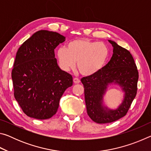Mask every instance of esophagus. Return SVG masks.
Returning a JSON list of instances; mask_svg holds the SVG:
<instances>
[{"mask_svg": "<svg viewBox=\"0 0 151 151\" xmlns=\"http://www.w3.org/2000/svg\"><path fill=\"white\" fill-rule=\"evenodd\" d=\"M73 82H74V83H75V84H78V83H81V81L77 78H73Z\"/></svg>", "mask_w": 151, "mask_h": 151, "instance_id": "1", "label": "esophagus"}]
</instances>
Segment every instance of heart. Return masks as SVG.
<instances>
[{"label":"heart","mask_w":151,"mask_h":151,"mask_svg":"<svg viewBox=\"0 0 151 151\" xmlns=\"http://www.w3.org/2000/svg\"><path fill=\"white\" fill-rule=\"evenodd\" d=\"M60 68L65 71L75 66L81 75L91 76L103 68L109 57V49L103 42L88 39H76L71 40L66 48L60 47L57 52Z\"/></svg>","instance_id":"b5f03b06"}]
</instances>
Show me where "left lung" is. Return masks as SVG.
Segmentation results:
<instances>
[{"mask_svg":"<svg viewBox=\"0 0 151 151\" xmlns=\"http://www.w3.org/2000/svg\"><path fill=\"white\" fill-rule=\"evenodd\" d=\"M109 62L99 72L81 78L85 88V99L89 117L99 124L109 123L126 115L137 92L139 73L131 52L114 41ZM117 84L124 93L122 103L115 109L104 104L103 97L109 85Z\"/></svg>","mask_w":151,"mask_h":151,"instance_id":"left-lung-1","label":"left lung"}]
</instances>
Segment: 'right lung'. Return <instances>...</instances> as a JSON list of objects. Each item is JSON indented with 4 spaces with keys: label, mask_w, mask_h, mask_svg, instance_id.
Listing matches in <instances>:
<instances>
[{
    "label": "right lung",
    "mask_w": 151,
    "mask_h": 151,
    "mask_svg": "<svg viewBox=\"0 0 151 151\" xmlns=\"http://www.w3.org/2000/svg\"><path fill=\"white\" fill-rule=\"evenodd\" d=\"M65 40L58 32L39 30L17 51L12 70L14 95L28 116L51 118L64 92L73 85L72 76L60 69L55 58V48Z\"/></svg>",
    "instance_id": "right-lung-1"
}]
</instances>
